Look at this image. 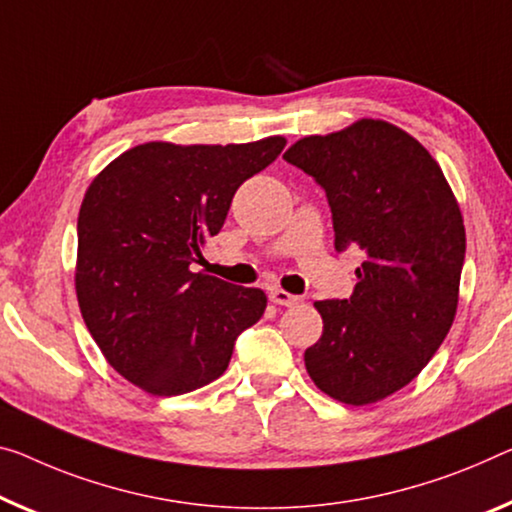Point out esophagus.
I'll return each mask as SVG.
<instances>
[{"label":"esophagus","instance_id":"obj_1","mask_svg":"<svg viewBox=\"0 0 512 512\" xmlns=\"http://www.w3.org/2000/svg\"><path fill=\"white\" fill-rule=\"evenodd\" d=\"M270 302L272 304H279V306H295L297 302H300V297L290 295V293H286V290H281V288H272L270 290Z\"/></svg>","mask_w":512,"mask_h":512}]
</instances>
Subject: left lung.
Segmentation results:
<instances>
[{
  "label": "left lung",
  "mask_w": 512,
  "mask_h": 512,
  "mask_svg": "<svg viewBox=\"0 0 512 512\" xmlns=\"http://www.w3.org/2000/svg\"><path fill=\"white\" fill-rule=\"evenodd\" d=\"M283 160L325 190L336 251L366 254L350 300L316 302L322 336L304 352L306 371L345 405L375 403L410 384L453 325L460 206L426 148L387 121L304 137Z\"/></svg>",
  "instance_id": "obj_1"
}]
</instances>
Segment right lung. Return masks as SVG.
Wrapping results in <instances>:
<instances>
[{
    "label": "right lung",
    "mask_w": 512,
    "mask_h": 512,
    "mask_svg": "<svg viewBox=\"0 0 512 512\" xmlns=\"http://www.w3.org/2000/svg\"><path fill=\"white\" fill-rule=\"evenodd\" d=\"M286 146H176L151 141L100 171L77 217L75 288L102 355L153 396L203 387L229 366L233 345L261 320L267 297L194 272L222 231L233 194Z\"/></svg>",
    "instance_id": "add662e5"
}]
</instances>
